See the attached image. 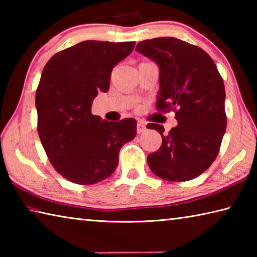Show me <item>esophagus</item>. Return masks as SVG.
I'll list each match as a JSON object with an SVG mask.
<instances>
[{"instance_id": "esophagus-1", "label": "esophagus", "mask_w": 257, "mask_h": 257, "mask_svg": "<svg viewBox=\"0 0 257 257\" xmlns=\"http://www.w3.org/2000/svg\"><path fill=\"white\" fill-rule=\"evenodd\" d=\"M144 132H146V124L143 122V121H138V123H137V133L138 134H142V133H144Z\"/></svg>"}]
</instances>
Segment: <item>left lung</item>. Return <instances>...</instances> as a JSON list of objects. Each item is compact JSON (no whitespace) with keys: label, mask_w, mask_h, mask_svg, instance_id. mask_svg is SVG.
Masks as SVG:
<instances>
[{"label":"left lung","mask_w":257,"mask_h":257,"mask_svg":"<svg viewBox=\"0 0 257 257\" xmlns=\"http://www.w3.org/2000/svg\"><path fill=\"white\" fill-rule=\"evenodd\" d=\"M136 51L159 64L156 108L175 111L178 121L165 136L163 125L147 124L162 136L149 167L164 180L194 179L214 162L227 128L222 77L205 51L175 37L142 41Z\"/></svg>","instance_id":"1"}]
</instances>
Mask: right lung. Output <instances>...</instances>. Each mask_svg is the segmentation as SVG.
Segmentation results:
<instances>
[{"mask_svg":"<svg viewBox=\"0 0 257 257\" xmlns=\"http://www.w3.org/2000/svg\"><path fill=\"white\" fill-rule=\"evenodd\" d=\"M135 42L85 41L60 51L43 69L36 90L37 130L51 164L78 185L110 177L119 152L136 136L137 122L103 120L93 99L110 87L112 69L132 53Z\"/></svg>","mask_w":257,"mask_h":257,"instance_id":"1","label":"right lung"}]
</instances>
